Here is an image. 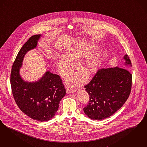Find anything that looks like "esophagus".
Listing matches in <instances>:
<instances>
[{"mask_svg": "<svg viewBox=\"0 0 147 147\" xmlns=\"http://www.w3.org/2000/svg\"><path fill=\"white\" fill-rule=\"evenodd\" d=\"M76 92V90L74 89H72L71 88H66V92L67 94H73Z\"/></svg>", "mask_w": 147, "mask_h": 147, "instance_id": "esophagus-1", "label": "esophagus"}]
</instances>
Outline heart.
<instances>
[{"label": "heart", "mask_w": 147, "mask_h": 147, "mask_svg": "<svg viewBox=\"0 0 147 147\" xmlns=\"http://www.w3.org/2000/svg\"><path fill=\"white\" fill-rule=\"evenodd\" d=\"M93 49L92 44L89 42L83 41L77 44L71 51V53L62 55L58 61V69L61 76L65 77L76 69L75 62L78 63L82 59L87 57L82 61L80 67L87 76H91L95 74L100 67V54L98 52L91 53ZM80 71L69 76L67 83L74 86H79L84 80V73Z\"/></svg>", "instance_id": "obj_1"}]
</instances>
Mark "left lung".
<instances>
[{
    "mask_svg": "<svg viewBox=\"0 0 147 147\" xmlns=\"http://www.w3.org/2000/svg\"><path fill=\"white\" fill-rule=\"evenodd\" d=\"M124 59L125 66H131L127 55ZM127 69L125 66L101 69L84 86L89 101L83 111L89 118L96 120L107 118L123 106L132 86V75Z\"/></svg>",
    "mask_w": 147,
    "mask_h": 147,
    "instance_id": "obj_1",
    "label": "left lung"
}]
</instances>
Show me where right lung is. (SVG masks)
I'll list each match as a JSON object with an SVG mask.
<instances>
[{
	"label": "right lung",
	"instance_id": "obj_1",
	"mask_svg": "<svg viewBox=\"0 0 147 147\" xmlns=\"http://www.w3.org/2000/svg\"><path fill=\"white\" fill-rule=\"evenodd\" d=\"M41 35L30 37L19 51L11 69L10 82L17 106L30 118L40 121L54 117L60 100L66 94L60 76L47 71L38 81H24L20 74L25 55L36 48Z\"/></svg>",
	"mask_w": 147,
	"mask_h": 147
}]
</instances>
